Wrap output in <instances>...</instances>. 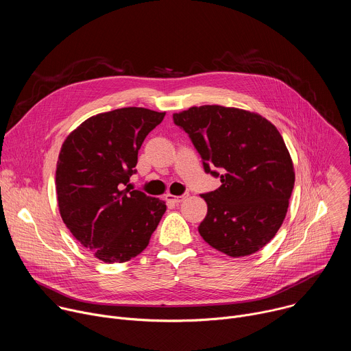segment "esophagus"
<instances>
[{
	"label": "esophagus",
	"mask_w": 351,
	"mask_h": 351,
	"mask_svg": "<svg viewBox=\"0 0 351 351\" xmlns=\"http://www.w3.org/2000/svg\"><path fill=\"white\" fill-rule=\"evenodd\" d=\"M189 197V194L187 193H184V194H182V195H172V194H167L165 195V199H167V203H169V204H179V203H182L184 198H187Z\"/></svg>",
	"instance_id": "esophagus-1"
}]
</instances>
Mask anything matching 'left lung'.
I'll use <instances>...</instances> for the list:
<instances>
[{
    "label": "left lung",
    "mask_w": 351,
    "mask_h": 351,
    "mask_svg": "<svg viewBox=\"0 0 351 351\" xmlns=\"http://www.w3.org/2000/svg\"><path fill=\"white\" fill-rule=\"evenodd\" d=\"M173 123L189 134L204 172L222 183L202 194L208 211L199 234L226 256L254 254L279 230L294 187L280 133L257 114L221 106L191 107L173 114Z\"/></svg>",
    "instance_id": "left-lung-1"
}]
</instances>
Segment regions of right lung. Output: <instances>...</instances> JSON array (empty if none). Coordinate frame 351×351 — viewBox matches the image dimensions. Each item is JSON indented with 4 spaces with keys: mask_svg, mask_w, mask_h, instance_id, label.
<instances>
[{
    "mask_svg": "<svg viewBox=\"0 0 351 351\" xmlns=\"http://www.w3.org/2000/svg\"><path fill=\"white\" fill-rule=\"evenodd\" d=\"M165 112L128 107L84 121L64 141L56 186L64 223L104 263H125L148 245L165 202L129 184L145 136Z\"/></svg>",
    "mask_w": 351,
    "mask_h": 351,
    "instance_id": "right-lung-1",
    "label": "right lung"
}]
</instances>
